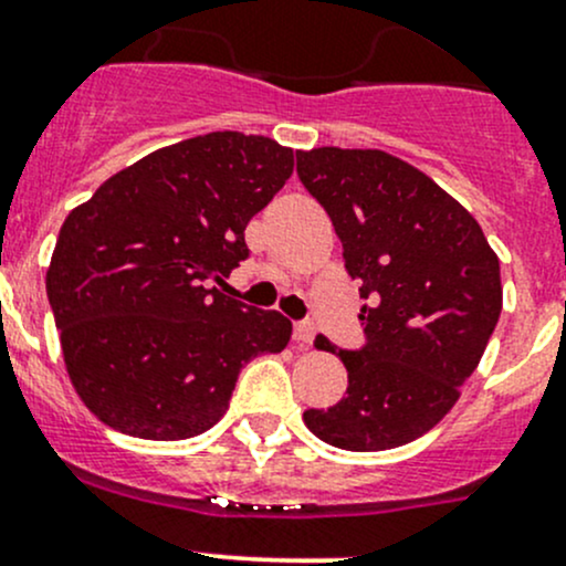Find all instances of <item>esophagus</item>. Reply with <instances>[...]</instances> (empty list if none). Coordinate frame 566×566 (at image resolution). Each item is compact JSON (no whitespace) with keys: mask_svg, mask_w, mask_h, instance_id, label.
<instances>
[{"mask_svg":"<svg viewBox=\"0 0 566 566\" xmlns=\"http://www.w3.org/2000/svg\"><path fill=\"white\" fill-rule=\"evenodd\" d=\"M315 337V326L310 324V321H300V324H294V339L300 345H310Z\"/></svg>","mask_w":566,"mask_h":566,"instance_id":"obj_1","label":"esophagus"}]
</instances>
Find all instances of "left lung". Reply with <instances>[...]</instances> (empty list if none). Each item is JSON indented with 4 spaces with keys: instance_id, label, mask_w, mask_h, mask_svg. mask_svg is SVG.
<instances>
[{
    "instance_id": "left-lung-1",
    "label": "left lung",
    "mask_w": 566,
    "mask_h": 566,
    "mask_svg": "<svg viewBox=\"0 0 566 566\" xmlns=\"http://www.w3.org/2000/svg\"><path fill=\"white\" fill-rule=\"evenodd\" d=\"M296 175L332 218L356 277L367 343L332 350L348 391L305 410L318 440L388 451L427 434L459 399L502 313L500 259L483 229L429 175L382 150H296Z\"/></svg>"
}]
</instances>
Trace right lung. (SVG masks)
Returning <instances> with one entry per match:
<instances>
[{
  "label": "right lung",
  "mask_w": 566,
  "mask_h": 566,
  "mask_svg": "<svg viewBox=\"0 0 566 566\" xmlns=\"http://www.w3.org/2000/svg\"><path fill=\"white\" fill-rule=\"evenodd\" d=\"M294 172L275 139L210 132L154 150L66 216L45 275L66 373L102 423L186 440L221 421L240 369L291 321L210 289Z\"/></svg>",
  "instance_id": "right-lung-1"
}]
</instances>
